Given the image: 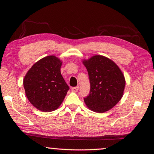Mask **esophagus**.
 I'll list each match as a JSON object with an SVG mask.
<instances>
[{
    "mask_svg": "<svg viewBox=\"0 0 154 154\" xmlns=\"http://www.w3.org/2000/svg\"><path fill=\"white\" fill-rule=\"evenodd\" d=\"M78 90H79V86H75L72 88V90L73 91V92H77Z\"/></svg>",
    "mask_w": 154,
    "mask_h": 154,
    "instance_id": "obj_1",
    "label": "esophagus"
}]
</instances>
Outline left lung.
<instances>
[{
    "mask_svg": "<svg viewBox=\"0 0 154 154\" xmlns=\"http://www.w3.org/2000/svg\"><path fill=\"white\" fill-rule=\"evenodd\" d=\"M90 83V91L84 98L85 105L91 110L104 113L118 103L123 96L125 78L111 60L103 56H94L83 60Z\"/></svg>",
    "mask_w": 154,
    "mask_h": 154,
    "instance_id": "1",
    "label": "left lung"
}]
</instances>
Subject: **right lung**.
<instances>
[{
  "label": "right lung",
  "instance_id": "right-lung-1",
  "mask_svg": "<svg viewBox=\"0 0 154 154\" xmlns=\"http://www.w3.org/2000/svg\"><path fill=\"white\" fill-rule=\"evenodd\" d=\"M62 62L54 56L41 59L30 68L24 79L28 100L38 110L50 112L61 105L69 85L60 72Z\"/></svg>",
  "mask_w": 154,
  "mask_h": 154
}]
</instances>
